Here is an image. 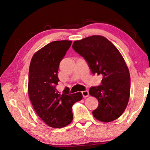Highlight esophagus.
Returning a JSON list of instances; mask_svg holds the SVG:
<instances>
[{
    "mask_svg": "<svg viewBox=\"0 0 150 150\" xmlns=\"http://www.w3.org/2000/svg\"><path fill=\"white\" fill-rule=\"evenodd\" d=\"M81 93H82V94H83V96L84 98H86V97H88L89 96V91L87 90L83 91H82Z\"/></svg>",
    "mask_w": 150,
    "mask_h": 150,
    "instance_id": "obj_1",
    "label": "esophagus"
}]
</instances>
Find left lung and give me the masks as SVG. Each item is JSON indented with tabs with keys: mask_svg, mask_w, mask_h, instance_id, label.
<instances>
[{
	"mask_svg": "<svg viewBox=\"0 0 150 150\" xmlns=\"http://www.w3.org/2000/svg\"><path fill=\"white\" fill-rule=\"evenodd\" d=\"M72 48L87 61L94 75L103 76L101 85L89 89L99 102L94 117L106 122L118 118L128 105L131 87L129 72L121 53L101 35L76 40Z\"/></svg>",
	"mask_w": 150,
	"mask_h": 150,
	"instance_id": "8db88e82",
	"label": "left lung"
}]
</instances>
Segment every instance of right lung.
<instances>
[{
	"label": "right lung",
	"instance_id": "right-lung-1",
	"mask_svg": "<svg viewBox=\"0 0 150 150\" xmlns=\"http://www.w3.org/2000/svg\"><path fill=\"white\" fill-rule=\"evenodd\" d=\"M71 40H57L35 52L29 71L28 92L38 115L54 128L70 124L73 119L72 107L83 99L81 92L71 94L66 89L62 94L56 89L57 72L61 60L71 47Z\"/></svg>",
	"mask_w": 150,
	"mask_h": 150
}]
</instances>
